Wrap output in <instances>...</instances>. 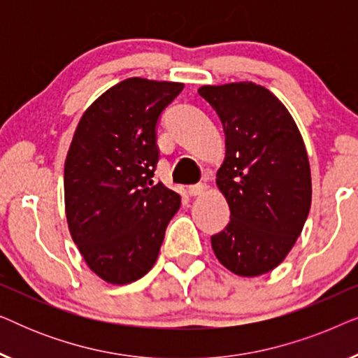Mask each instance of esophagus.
I'll use <instances>...</instances> for the list:
<instances>
[{
    "label": "esophagus",
    "mask_w": 358,
    "mask_h": 358,
    "mask_svg": "<svg viewBox=\"0 0 358 358\" xmlns=\"http://www.w3.org/2000/svg\"><path fill=\"white\" fill-rule=\"evenodd\" d=\"M208 190V184L207 182H199V184H192L187 187V192L195 197V195H202L203 192Z\"/></svg>",
    "instance_id": "obj_1"
}]
</instances>
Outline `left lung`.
<instances>
[{
	"label": "left lung",
	"instance_id": "obj_1",
	"mask_svg": "<svg viewBox=\"0 0 358 358\" xmlns=\"http://www.w3.org/2000/svg\"><path fill=\"white\" fill-rule=\"evenodd\" d=\"M223 124L227 155L217 185L229 223L212 236L215 256L236 275L275 268L292 251L311 207V171L300 130L285 106L254 83L202 86Z\"/></svg>",
	"mask_w": 358,
	"mask_h": 358
}]
</instances>
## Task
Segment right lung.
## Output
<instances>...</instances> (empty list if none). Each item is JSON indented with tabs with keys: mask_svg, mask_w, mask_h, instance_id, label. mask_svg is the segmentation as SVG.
Returning a JSON list of instances; mask_svg holds the SVG:
<instances>
[{
	"mask_svg": "<svg viewBox=\"0 0 358 358\" xmlns=\"http://www.w3.org/2000/svg\"><path fill=\"white\" fill-rule=\"evenodd\" d=\"M182 83L143 78L112 86L81 117L65 161L71 238L96 275L131 283L155 266L180 197L153 184L156 127Z\"/></svg>",
	"mask_w": 358,
	"mask_h": 358,
	"instance_id": "right-lung-1",
	"label": "right lung"
}]
</instances>
